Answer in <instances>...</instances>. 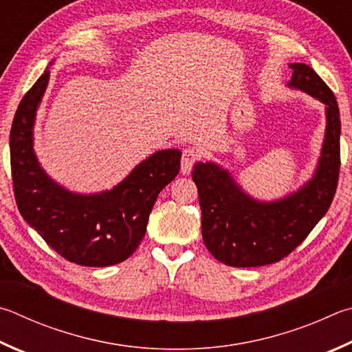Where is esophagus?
Masks as SVG:
<instances>
[{"mask_svg":"<svg viewBox=\"0 0 352 352\" xmlns=\"http://www.w3.org/2000/svg\"><path fill=\"white\" fill-rule=\"evenodd\" d=\"M198 160V152L194 148H186L183 151L182 155V174L188 175L190 170H192L194 164Z\"/></svg>","mask_w":352,"mask_h":352,"instance_id":"obj_1","label":"esophagus"}]
</instances>
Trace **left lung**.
Instances as JSON below:
<instances>
[{
  "mask_svg": "<svg viewBox=\"0 0 352 352\" xmlns=\"http://www.w3.org/2000/svg\"><path fill=\"white\" fill-rule=\"evenodd\" d=\"M291 87L327 104V133L314 178L296 194L272 203L246 195L228 170L197 163L192 180L201 208L204 245L228 266L255 267L276 263L302 243L336 195L340 174V112L337 100L314 69L294 63Z\"/></svg>",
  "mask_w": 352,
  "mask_h": 352,
  "instance_id": "obj_1",
  "label": "left lung"
}]
</instances>
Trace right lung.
I'll use <instances>...</instances> for the list:
<instances>
[{"label":"right lung","instance_id":"obj_1","mask_svg":"<svg viewBox=\"0 0 352 352\" xmlns=\"http://www.w3.org/2000/svg\"><path fill=\"white\" fill-rule=\"evenodd\" d=\"M47 81L49 69L25 92L12 123L10 169L18 210L67 261L92 267L121 263L142 243L158 194L180 172L182 152H157L112 190L69 192L44 174L32 143L36 107Z\"/></svg>","mask_w":352,"mask_h":352}]
</instances>
